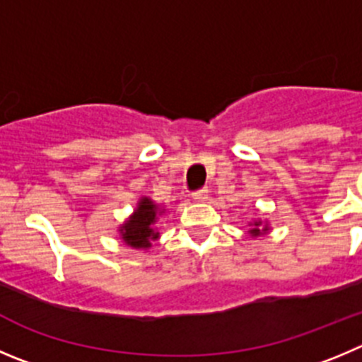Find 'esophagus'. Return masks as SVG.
Segmentation results:
<instances>
[{
  "label": "esophagus",
  "instance_id": "obj_1",
  "mask_svg": "<svg viewBox=\"0 0 362 362\" xmlns=\"http://www.w3.org/2000/svg\"><path fill=\"white\" fill-rule=\"evenodd\" d=\"M207 198H209V189H198V191L192 192V200L205 202Z\"/></svg>",
  "mask_w": 362,
  "mask_h": 362
}]
</instances>
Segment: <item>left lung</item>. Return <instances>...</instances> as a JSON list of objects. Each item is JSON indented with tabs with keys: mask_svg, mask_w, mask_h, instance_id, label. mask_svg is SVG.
Returning <instances> with one entry per match:
<instances>
[{
	"mask_svg": "<svg viewBox=\"0 0 362 362\" xmlns=\"http://www.w3.org/2000/svg\"><path fill=\"white\" fill-rule=\"evenodd\" d=\"M266 232H268V227H262V221L261 219H257V221H253V228L252 230H250V234L252 235H262V234H266Z\"/></svg>",
	"mask_w": 362,
	"mask_h": 362,
	"instance_id": "obj_1",
	"label": "left lung"
}]
</instances>
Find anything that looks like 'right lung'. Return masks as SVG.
I'll use <instances>...</instances> for the list:
<instances>
[{"instance_id":"add662e5","label":"right lung","mask_w":362,"mask_h":362,"mask_svg":"<svg viewBox=\"0 0 362 362\" xmlns=\"http://www.w3.org/2000/svg\"><path fill=\"white\" fill-rule=\"evenodd\" d=\"M160 212L158 205H155L150 198H141L134 214L119 227L121 239L132 248H150L151 241L158 238V232L155 230L153 225Z\"/></svg>"}]
</instances>
